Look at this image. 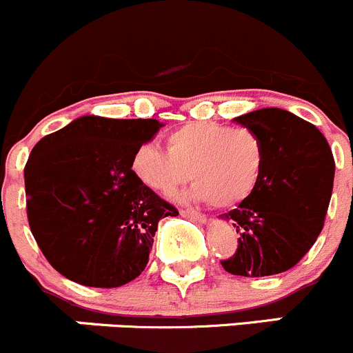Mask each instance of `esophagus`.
I'll return each instance as SVG.
<instances>
[{
	"label": "esophagus",
	"mask_w": 353,
	"mask_h": 353,
	"mask_svg": "<svg viewBox=\"0 0 353 353\" xmlns=\"http://www.w3.org/2000/svg\"><path fill=\"white\" fill-rule=\"evenodd\" d=\"M181 215H183V217L191 219V221L200 222V224H203V222H207V217H205V215L201 214V212L191 210V208H184V210H181Z\"/></svg>",
	"instance_id": "obj_1"
}]
</instances>
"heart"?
Instances as JSON below:
<instances>
[{"label": "heart", "mask_w": 353, "mask_h": 353, "mask_svg": "<svg viewBox=\"0 0 353 353\" xmlns=\"http://www.w3.org/2000/svg\"><path fill=\"white\" fill-rule=\"evenodd\" d=\"M265 165V145L252 129L191 122L167 136V152L141 145L131 169L150 190L170 194L191 177L188 198L234 207L256 190Z\"/></svg>", "instance_id": "obj_1"}]
</instances>
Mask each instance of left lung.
Wrapping results in <instances>:
<instances>
[{
  "instance_id": "left-lung-1",
  "label": "left lung",
  "mask_w": 353,
  "mask_h": 353,
  "mask_svg": "<svg viewBox=\"0 0 353 353\" xmlns=\"http://www.w3.org/2000/svg\"><path fill=\"white\" fill-rule=\"evenodd\" d=\"M262 138L265 165L252 196L231 219L238 250L222 268L234 276L262 278L288 271L323 231L334 179V160L323 132L283 108H260L232 119Z\"/></svg>"
}]
</instances>
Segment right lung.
Instances as JSON below:
<instances>
[{"label": "right lung", "mask_w": 353, "mask_h": 353, "mask_svg": "<svg viewBox=\"0 0 353 353\" xmlns=\"http://www.w3.org/2000/svg\"><path fill=\"white\" fill-rule=\"evenodd\" d=\"M160 128L157 119L84 115L32 148L23 170L27 217L61 276L117 288L145 271L159 221L179 215L131 169Z\"/></svg>", "instance_id": "1"}]
</instances>
